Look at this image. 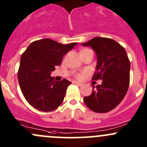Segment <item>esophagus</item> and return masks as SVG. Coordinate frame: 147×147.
Instances as JSON below:
<instances>
[{"instance_id": "34e87169", "label": "esophagus", "mask_w": 147, "mask_h": 147, "mask_svg": "<svg viewBox=\"0 0 147 147\" xmlns=\"http://www.w3.org/2000/svg\"><path fill=\"white\" fill-rule=\"evenodd\" d=\"M73 83H74V84H77V85H78V86H82L83 85L82 83L80 82H78V81H74Z\"/></svg>"}]
</instances>
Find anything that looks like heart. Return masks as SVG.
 I'll return each instance as SVG.
<instances>
[{
	"label": "heart",
	"instance_id": "heart-1",
	"mask_svg": "<svg viewBox=\"0 0 147 147\" xmlns=\"http://www.w3.org/2000/svg\"><path fill=\"white\" fill-rule=\"evenodd\" d=\"M76 78L78 79H80L82 78V75H80V74H78V75H76Z\"/></svg>",
	"mask_w": 147,
	"mask_h": 147
}]
</instances>
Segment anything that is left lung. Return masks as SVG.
<instances>
[{
  "label": "left lung",
  "mask_w": 147,
  "mask_h": 147,
  "mask_svg": "<svg viewBox=\"0 0 147 147\" xmlns=\"http://www.w3.org/2000/svg\"><path fill=\"white\" fill-rule=\"evenodd\" d=\"M84 46H91L97 56L93 80H101L92 93L84 97L89 109L96 113H107L115 109L124 98L129 84V61L125 49L113 39L95 37Z\"/></svg>",
  "instance_id": "obj_1"
}]
</instances>
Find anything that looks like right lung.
I'll return each mask as SVG.
<instances>
[{
    "instance_id": "add662e5",
    "label": "right lung",
    "mask_w": 147,
    "mask_h": 147,
    "mask_svg": "<svg viewBox=\"0 0 147 147\" xmlns=\"http://www.w3.org/2000/svg\"><path fill=\"white\" fill-rule=\"evenodd\" d=\"M75 45L77 43L63 45L50 38H44L32 42L22 53L18 81L24 98L34 109L49 112L63 103L71 82L66 79L55 81L51 73Z\"/></svg>"
}]
</instances>
